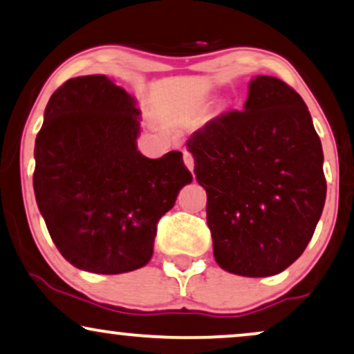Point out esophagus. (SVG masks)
<instances>
[{
  "mask_svg": "<svg viewBox=\"0 0 354 354\" xmlns=\"http://www.w3.org/2000/svg\"><path fill=\"white\" fill-rule=\"evenodd\" d=\"M183 158H185V165L189 168V171H192V169H194V156H192L189 151H185Z\"/></svg>",
  "mask_w": 354,
  "mask_h": 354,
  "instance_id": "obj_1",
  "label": "esophagus"
}]
</instances>
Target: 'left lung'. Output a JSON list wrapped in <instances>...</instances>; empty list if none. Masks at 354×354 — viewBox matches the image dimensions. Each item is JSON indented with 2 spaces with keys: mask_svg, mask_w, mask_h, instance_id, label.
Wrapping results in <instances>:
<instances>
[{
  "mask_svg": "<svg viewBox=\"0 0 354 354\" xmlns=\"http://www.w3.org/2000/svg\"><path fill=\"white\" fill-rule=\"evenodd\" d=\"M186 145L207 192L217 265L248 277L292 265L326 196L324 151L302 97L279 78L259 75L243 111L210 119Z\"/></svg>",
  "mask_w": 354,
  "mask_h": 354,
  "instance_id": "obj_1",
  "label": "left lung"
}]
</instances>
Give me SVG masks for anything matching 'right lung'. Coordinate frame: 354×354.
Segmentation results:
<instances>
[{"mask_svg":"<svg viewBox=\"0 0 354 354\" xmlns=\"http://www.w3.org/2000/svg\"><path fill=\"white\" fill-rule=\"evenodd\" d=\"M140 111L104 75L71 78L47 102L35 137L34 192L66 261L96 274L145 266L156 225L192 181L181 151L137 150Z\"/></svg>","mask_w":354,"mask_h":354,"instance_id":"obj_1","label":"right lung"}]
</instances>
